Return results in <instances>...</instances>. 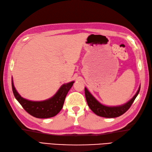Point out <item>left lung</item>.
<instances>
[{"instance_id":"8db88e82","label":"left lung","mask_w":152,"mask_h":152,"mask_svg":"<svg viewBox=\"0 0 152 152\" xmlns=\"http://www.w3.org/2000/svg\"><path fill=\"white\" fill-rule=\"evenodd\" d=\"M139 87L137 93L131 100L127 103L118 105V106H106L100 104L89 92L86 87H85V94H86L87 104L90 109L98 116L105 118H115L121 116L128 110L129 107L135 100L140 91Z\"/></svg>"}]
</instances>
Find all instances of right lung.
I'll return each instance as SVG.
<instances>
[{
	"label": "right lung",
	"mask_w": 152,
	"mask_h": 152,
	"mask_svg": "<svg viewBox=\"0 0 152 152\" xmlns=\"http://www.w3.org/2000/svg\"><path fill=\"white\" fill-rule=\"evenodd\" d=\"M75 82L63 84L58 92L49 99L43 101H31L23 98L17 93L12 78L14 96L27 113L38 118H47L56 116L61 110L65 97Z\"/></svg>",
	"instance_id": "1"
}]
</instances>
